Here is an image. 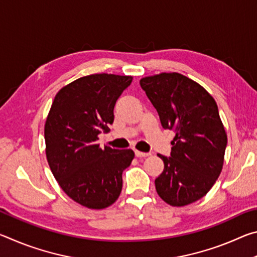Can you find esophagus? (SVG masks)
<instances>
[{
    "label": "esophagus",
    "mask_w": 257,
    "mask_h": 257,
    "mask_svg": "<svg viewBox=\"0 0 257 257\" xmlns=\"http://www.w3.org/2000/svg\"><path fill=\"white\" fill-rule=\"evenodd\" d=\"M135 154H136L137 158H147V156L151 155V153H144V152L139 151H135Z\"/></svg>",
    "instance_id": "obj_1"
}]
</instances>
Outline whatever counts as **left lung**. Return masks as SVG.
Listing matches in <instances>:
<instances>
[{
  "instance_id": "8db88e82",
  "label": "left lung",
  "mask_w": 257,
  "mask_h": 257,
  "mask_svg": "<svg viewBox=\"0 0 257 257\" xmlns=\"http://www.w3.org/2000/svg\"><path fill=\"white\" fill-rule=\"evenodd\" d=\"M142 88L164 129L175 130L170 156L159 154L164 170L155 179L159 196L172 206L198 201L222 170L227 134L217 105L203 87L180 73L143 78Z\"/></svg>"
}]
</instances>
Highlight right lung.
I'll list each match as a JSON object with an SVG mask.
<instances>
[{"label": "right lung", "mask_w": 257, "mask_h": 257, "mask_svg": "<svg viewBox=\"0 0 257 257\" xmlns=\"http://www.w3.org/2000/svg\"><path fill=\"white\" fill-rule=\"evenodd\" d=\"M133 77L90 75L63 87L47 115L46 158L56 181L80 205L101 210L112 205L122 189V172L132 164V150L97 144L114 120V105Z\"/></svg>", "instance_id": "right-lung-1"}]
</instances>
